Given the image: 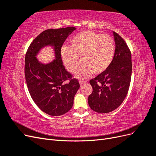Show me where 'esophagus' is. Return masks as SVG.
<instances>
[{"instance_id":"34e87169","label":"esophagus","mask_w":156,"mask_h":156,"mask_svg":"<svg viewBox=\"0 0 156 156\" xmlns=\"http://www.w3.org/2000/svg\"><path fill=\"white\" fill-rule=\"evenodd\" d=\"M87 81H79V84L80 85H83V84H86Z\"/></svg>"}]
</instances>
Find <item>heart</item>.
Returning <instances> with one entry per match:
<instances>
[{"mask_svg": "<svg viewBox=\"0 0 156 156\" xmlns=\"http://www.w3.org/2000/svg\"><path fill=\"white\" fill-rule=\"evenodd\" d=\"M115 51L114 41L110 36L85 30L70 40V46L62 47L60 57L66 69L73 72L80 56L82 62L75 70V75L86 79L93 72L100 74L105 72L112 62Z\"/></svg>", "mask_w": 156, "mask_h": 156, "instance_id": "heart-1", "label": "heart"}]
</instances>
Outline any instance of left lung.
Returning a JSON list of instances; mask_svg holds the SVG:
<instances>
[{
	"mask_svg": "<svg viewBox=\"0 0 156 156\" xmlns=\"http://www.w3.org/2000/svg\"><path fill=\"white\" fill-rule=\"evenodd\" d=\"M115 43L114 58L108 68L90 81L92 93L88 102L91 109L108 113L119 107L126 98L131 77V54L122 37L112 31Z\"/></svg>",
	"mask_w": 156,
	"mask_h": 156,
	"instance_id": "left-lung-1",
	"label": "left lung"
}]
</instances>
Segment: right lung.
Instances as JSON below:
<instances>
[{
    "instance_id": "add662e5",
    "label": "right lung",
    "mask_w": 156,
    "mask_h": 156,
    "mask_svg": "<svg viewBox=\"0 0 156 156\" xmlns=\"http://www.w3.org/2000/svg\"><path fill=\"white\" fill-rule=\"evenodd\" d=\"M75 30V27H69L42 32L33 40L26 53L25 75L29 93L36 105L51 116H61L68 112L80 87L77 80L72 79L66 70L60 57L64 42ZM49 46L53 49L55 58L43 63L37 56Z\"/></svg>"
}]
</instances>
